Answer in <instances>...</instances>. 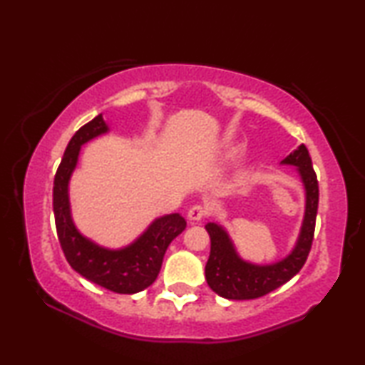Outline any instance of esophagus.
<instances>
[{
    "label": "esophagus",
    "instance_id": "obj_1",
    "mask_svg": "<svg viewBox=\"0 0 365 365\" xmlns=\"http://www.w3.org/2000/svg\"><path fill=\"white\" fill-rule=\"evenodd\" d=\"M206 215H207V207L201 206V205H195L193 207H190V211H188V219L193 222L205 219Z\"/></svg>",
    "mask_w": 365,
    "mask_h": 365
}]
</instances>
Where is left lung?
Segmentation results:
<instances>
[{
    "mask_svg": "<svg viewBox=\"0 0 365 365\" xmlns=\"http://www.w3.org/2000/svg\"><path fill=\"white\" fill-rule=\"evenodd\" d=\"M282 164L294 165L304 185L306 211L298 242L282 261L257 265L238 256L228 233L220 225L209 222L206 230L211 237V255L206 264V280L212 292L227 299H256L274 292L298 274L311 251L319 206V183L312 160L304 145L289 153Z\"/></svg>",
    "mask_w": 365,
    "mask_h": 365,
    "instance_id": "8db88e82",
    "label": "left lung"
}]
</instances>
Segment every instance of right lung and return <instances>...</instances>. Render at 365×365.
Segmentation results:
<instances>
[{
    "label": "right lung",
    "mask_w": 365,
    "mask_h": 365,
    "mask_svg": "<svg viewBox=\"0 0 365 365\" xmlns=\"http://www.w3.org/2000/svg\"><path fill=\"white\" fill-rule=\"evenodd\" d=\"M108 130L106 122L100 114L80 127L71 138L54 175V222L61 248L73 270L86 280L110 292L133 294L143 292L158 279L165 251L172 240L185 230L187 220L180 214L163 215L154 220L133 243L120 250L103 248L77 230L69 206L71 175L77 165L82 145Z\"/></svg>",
    "instance_id": "add662e5"
}]
</instances>
